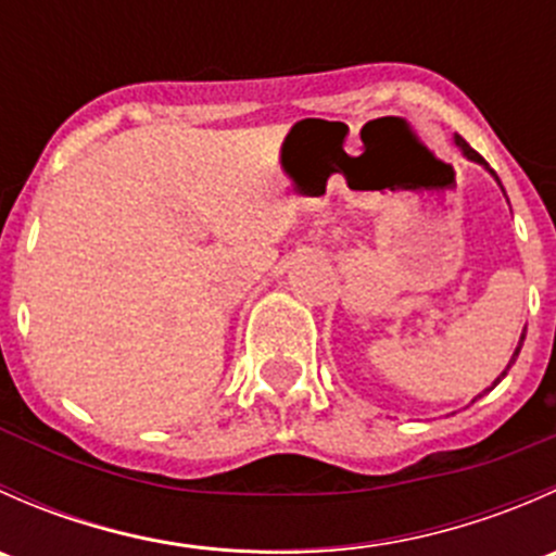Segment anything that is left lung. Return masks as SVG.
Here are the masks:
<instances>
[{
    "label": "left lung",
    "instance_id": "left-lung-1",
    "mask_svg": "<svg viewBox=\"0 0 556 556\" xmlns=\"http://www.w3.org/2000/svg\"><path fill=\"white\" fill-rule=\"evenodd\" d=\"M454 144H457V148H459V150H463V155H465V159H468V161H476V164H481V166H484V169H486V172H490V174H492V177H495V179H497V174H495V172H492V169H490V166H486V161H484V159H481V155H479V153H476V150H473V148H470V144H468V142H465V139H463V137H454ZM497 185H501V179H497ZM503 193H506V190H503ZM521 341H525V333H521V339H519V346H517V350H514V355H511V361H508L506 371H508V368H511V363H514V361H517V357H519V350H521ZM506 371H503V374H501V377H497V379H495V384H497V382H501V379H503V377H506ZM495 384H492V387H495Z\"/></svg>",
    "mask_w": 556,
    "mask_h": 556
}]
</instances>
